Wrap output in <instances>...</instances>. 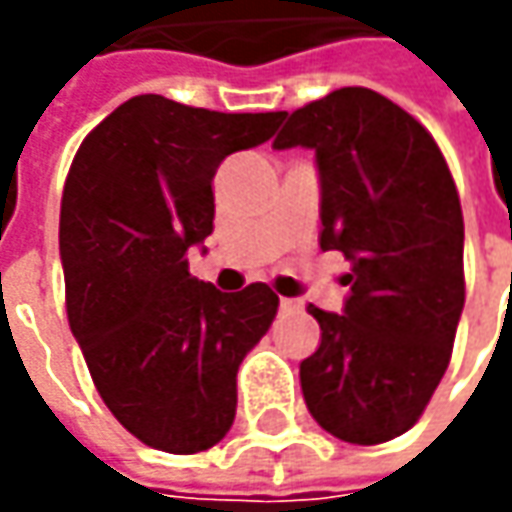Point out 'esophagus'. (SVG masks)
Instances as JSON below:
<instances>
[{
    "label": "esophagus",
    "instance_id": "obj_1",
    "mask_svg": "<svg viewBox=\"0 0 512 512\" xmlns=\"http://www.w3.org/2000/svg\"><path fill=\"white\" fill-rule=\"evenodd\" d=\"M279 310H282V313H299V310H302V302H299V299H282V302H279Z\"/></svg>",
    "mask_w": 512,
    "mask_h": 512
}]
</instances>
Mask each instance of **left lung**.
I'll use <instances>...</instances> for the list:
<instances>
[{
  "instance_id": "left-lung-1",
  "label": "left lung",
  "mask_w": 512,
  "mask_h": 512,
  "mask_svg": "<svg viewBox=\"0 0 512 512\" xmlns=\"http://www.w3.org/2000/svg\"><path fill=\"white\" fill-rule=\"evenodd\" d=\"M273 148H310L322 250L350 262L342 313L307 305L322 342L299 364L307 410L330 436L382 444L419 422L450 364L464 307V219L433 136L367 88L285 113Z\"/></svg>"
}]
</instances>
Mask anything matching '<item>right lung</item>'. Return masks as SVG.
<instances>
[{
	"mask_svg": "<svg viewBox=\"0 0 512 512\" xmlns=\"http://www.w3.org/2000/svg\"><path fill=\"white\" fill-rule=\"evenodd\" d=\"M285 113H219L142 93L90 130L70 165L59 256L68 322L119 424L165 453H199L236 416V373L279 296L222 293L187 270L213 233V176Z\"/></svg>",
	"mask_w": 512,
	"mask_h": 512,
	"instance_id": "1",
	"label": "right lung"
}]
</instances>
